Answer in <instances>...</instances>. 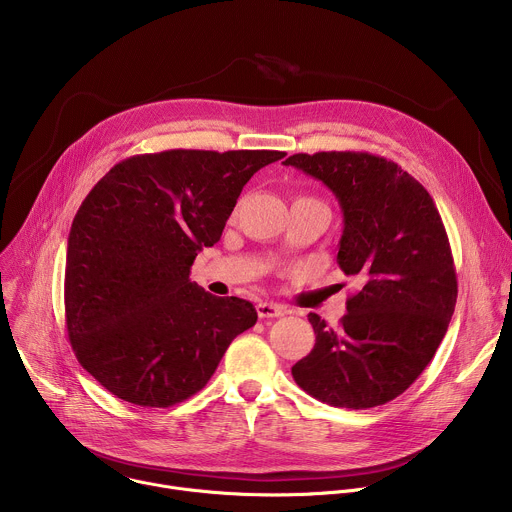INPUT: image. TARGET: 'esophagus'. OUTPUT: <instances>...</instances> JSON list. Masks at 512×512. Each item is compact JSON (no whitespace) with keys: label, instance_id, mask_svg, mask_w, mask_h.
I'll use <instances>...</instances> for the list:
<instances>
[{"label":"esophagus","instance_id":"34e87169","mask_svg":"<svg viewBox=\"0 0 512 512\" xmlns=\"http://www.w3.org/2000/svg\"><path fill=\"white\" fill-rule=\"evenodd\" d=\"M257 316L259 318H279V316H283V308L277 304H271V302H261V304H257Z\"/></svg>","mask_w":512,"mask_h":512}]
</instances>
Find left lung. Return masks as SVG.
<instances>
[{
    "instance_id": "left-lung-1",
    "label": "left lung",
    "mask_w": 512,
    "mask_h": 512,
    "mask_svg": "<svg viewBox=\"0 0 512 512\" xmlns=\"http://www.w3.org/2000/svg\"><path fill=\"white\" fill-rule=\"evenodd\" d=\"M283 164L336 194L344 214L336 261L362 283L338 328L308 316L316 344L291 375L334 407L383 405L425 371L456 308L458 279L442 216L411 174L381 156L318 152Z\"/></svg>"
}]
</instances>
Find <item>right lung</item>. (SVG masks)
<instances>
[{"instance_id": "right-lung-1", "label": "right lung", "mask_w": 512, "mask_h": 512, "mask_svg": "<svg viewBox=\"0 0 512 512\" xmlns=\"http://www.w3.org/2000/svg\"><path fill=\"white\" fill-rule=\"evenodd\" d=\"M285 152L168 150L115 164L72 221L64 312L83 369L115 397L172 407L198 393L229 344L255 326L190 267L218 243L243 186Z\"/></svg>"}]
</instances>
